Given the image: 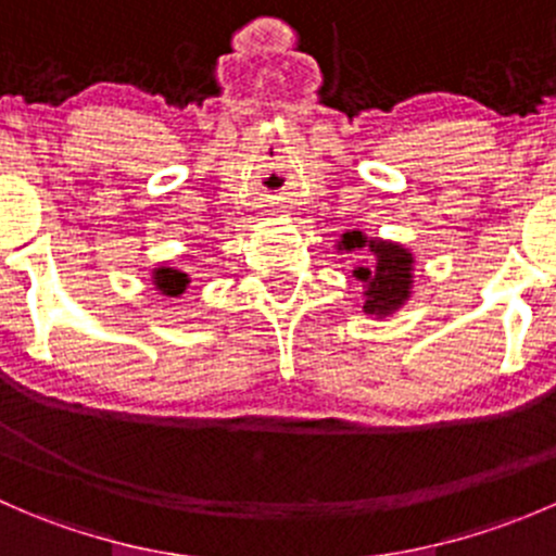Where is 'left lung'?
<instances>
[{"mask_svg": "<svg viewBox=\"0 0 556 556\" xmlns=\"http://www.w3.org/2000/svg\"><path fill=\"white\" fill-rule=\"evenodd\" d=\"M344 250H355V247L366 244L361 231L344 233L341 239ZM371 252L377 255V266H361L355 277L366 285V309L368 314H390L392 309L408 299V285H412V255L403 247L371 242Z\"/></svg>", "mask_w": 556, "mask_h": 556, "instance_id": "obj_1", "label": "left lung"}]
</instances>
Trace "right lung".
I'll list each match as a JSON object with an SVG mask.
<instances>
[{
    "label": "right lung",
    "instance_id": "add662e5",
    "mask_svg": "<svg viewBox=\"0 0 556 556\" xmlns=\"http://www.w3.org/2000/svg\"><path fill=\"white\" fill-rule=\"evenodd\" d=\"M188 285V274L177 271V268H159L155 271V288L164 295H179Z\"/></svg>",
    "mask_w": 556,
    "mask_h": 556
}]
</instances>
